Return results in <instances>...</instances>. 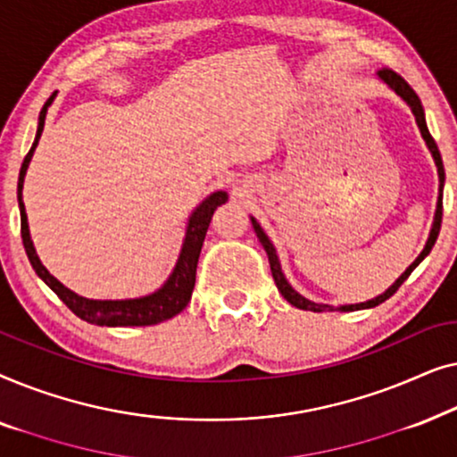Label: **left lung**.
<instances>
[{
	"mask_svg": "<svg viewBox=\"0 0 457 457\" xmlns=\"http://www.w3.org/2000/svg\"><path fill=\"white\" fill-rule=\"evenodd\" d=\"M378 79L383 80V83H386L391 87L393 91L397 93L399 97L403 99L405 104L410 105V110H411V114L416 116V124H418V129H420V133H422V139L427 141V147L430 149V154H433V160H435V164H436V172H439V197H436V212H435V220H433V228H430V235H428V241H427V245H424V249L420 252V255H418V258L411 262V264L405 268V272L402 274V277H399L395 283H393L389 289H386L385 293H380L378 297H374V299H368V302H364V303H352V305H339V312H355V310H366V308H374V305H378V303H383L385 299H389L393 293H395L399 287L403 285V280L410 277L411 274V270H414V268L420 264V262L427 258V255L430 253V249H433V245H435V241H436V237H439V230H441V218H443V183H445V170H443V160H441V154H439V147H436V143H435V139L433 137H430V133H428V127H427V120H424V108H422V104H420V97L416 96V91L411 89V87L405 83V80L399 77L397 72H393V71H389V68H385V71H378ZM252 227H253V230H255V235H258V239H260V243L262 245H264V249H266V255H268V262H270V270H272V278H274V283H277V287H278V291H280V295H283L287 302H289L291 305H295V308H299V310H310V312H333L335 308L333 305H328V303H314V302H310V299H305L303 295H299V293L293 289V287L287 283V278H285V274H283V270H280V262H278V255H277V249H274V245L270 243V239H268L266 237V233L264 230H262V227L258 224V220H255V218L252 216Z\"/></svg>",
	"mask_w": 457,
	"mask_h": 457,
	"instance_id": "1",
	"label": "left lung"
}]
</instances>
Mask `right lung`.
Instances as JSON below:
<instances>
[{
    "label": "right lung",
    "mask_w": 457,
    "mask_h": 457,
    "mask_svg": "<svg viewBox=\"0 0 457 457\" xmlns=\"http://www.w3.org/2000/svg\"><path fill=\"white\" fill-rule=\"evenodd\" d=\"M55 93L47 99L46 105L41 108L39 114V127H37L35 143L30 147V152L24 158L21 166V174H18V208H21V235L24 243V252L29 255L30 266L37 272L43 283L77 314L80 320L97 324V327H152V324H160L168 320V318L180 314L189 303L193 287H195V272H197V260L199 252H202L205 233H208L210 220L214 216V210L218 205L227 202L228 195L227 191H214L212 195L204 199L202 204L193 210L187 222V233L183 247H180L177 266L164 285L158 291L149 293V295L135 297V299H87L80 297L77 293L66 289L58 278L52 277L47 272V268L41 264L39 255H37L33 241H30L29 233V222H27V210H24L22 202V185H24V174H27L29 162L33 158L37 143L41 139L43 127H46V114L47 108L52 105Z\"/></svg>",
    "instance_id": "right-lung-1"
}]
</instances>
